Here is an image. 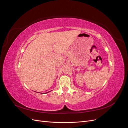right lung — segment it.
<instances>
[{"label":"right lung","instance_id":"1","mask_svg":"<svg viewBox=\"0 0 128 128\" xmlns=\"http://www.w3.org/2000/svg\"><path fill=\"white\" fill-rule=\"evenodd\" d=\"M47 93H48V92H47Z\"/></svg>","mask_w":128,"mask_h":128}]
</instances>
